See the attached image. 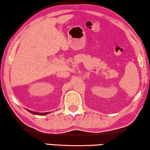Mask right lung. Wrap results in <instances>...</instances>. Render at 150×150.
<instances>
[{
    "label": "right lung",
    "instance_id": "1",
    "mask_svg": "<svg viewBox=\"0 0 150 150\" xmlns=\"http://www.w3.org/2000/svg\"><path fill=\"white\" fill-rule=\"evenodd\" d=\"M28 112H30V113H32L33 115H47V112H44V113H38V112H32L31 110H28Z\"/></svg>",
    "mask_w": 150,
    "mask_h": 150
}]
</instances>
